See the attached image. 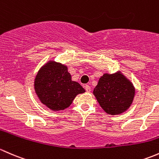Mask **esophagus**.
<instances>
[{
    "mask_svg": "<svg viewBox=\"0 0 159 159\" xmlns=\"http://www.w3.org/2000/svg\"><path fill=\"white\" fill-rule=\"evenodd\" d=\"M85 89H86V92H90L91 91V87L89 86V85H85Z\"/></svg>",
    "mask_w": 159,
    "mask_h": 159,
    "instance_id": "esophagus-1",
    "label": "esophagus"
}]
</instances>
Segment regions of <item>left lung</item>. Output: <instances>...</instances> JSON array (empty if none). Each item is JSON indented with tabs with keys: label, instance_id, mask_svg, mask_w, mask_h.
<instances>
[{
	"label": "left lung",
	"instance_id": "8db88e82",
	"mask_svg": "<svg viewBox=\"0 0 159 159\" xmlns=\"http://www.w3.org/2000/svg\"><path fill=\"white\" fill-rule=\"evenodd\" d=\"M135 92L133 84L122 73H105L99 78L93 94L106 113L119 115L132 103Z\"/></svg>",
	"mask_w": 159,
	"mask_h": 159
}]
</instances>
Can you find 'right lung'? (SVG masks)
<instances>
[{"mask_svg": "<svg viewBox=\"0 0 159 159\" xmlns=\"http://www.w3.org/2000/svg\"><path fill=\"white\" fill-rule=\"evenodd\" d=\"M34 89L40 102L53 111L63 110L76 95L86 92L80 83L72 80L67 66L55 61H49L39 70Z\"/></svg>", "mask_w": 159, "mask_h": 159, "instance_id": "1", "label": "right lung"}]
</instances>
